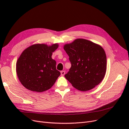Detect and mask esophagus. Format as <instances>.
I'll return each mask as SVG.
<instances>
[{"label": "esophagus", "mask_w": 129, "mask_h": 129, "mask_svg": "<svg viewBox=\"0 0 129 129\" xmlns=\"http://www.w3.org/2000/svg\"><path fill=\"white\" fill-rule=\"evenodd\" d=\"M60 74H61V75H62V76H64V75H65V71H61V72H60Z\"/></svg>", "instance_id": "esophagus-1"}]
</instances>
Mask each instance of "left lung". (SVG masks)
<instances>
[{"mask_svg": "<svg viewBox=\"0 0 129 129\" xmlns=\"http://www.w3.org/2000/svg\"><path fill=\"white\" fill-rule=\"evenodd\" d=\"M71 63L65 78L77 89L85 91L98 85L104 79L107 57L102 47L90 41L77 39L64 46Z\"/></svg>", "mask_w": 129, "mask_h": 129, "instance_id": "1", "label": "left lung"}]
</instances>
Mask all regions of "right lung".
Listing matches in <instances>:
<instances>
[{
    "label": "right lung",
    "mask_w": 129,
    "mask_h": 129,
    "mask_svg": "<svg viewBox=\"0 0 129 129\" xmlns=\"http://www.w3.org/2000/svg\"><path fill=\"white\" fill-rule=\"evenodd\" d=\"M57 44L32 45L24 50L16 64L18 77L22 85L31 91L38 92L49 89L60 75L56 69L52 53Z\"/></svg>",
    "instance_id": "obj_1"
}]
</instances>
